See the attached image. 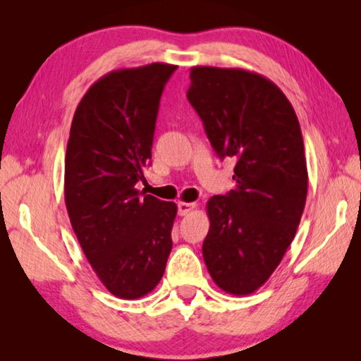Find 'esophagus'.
<instances>
[{"label":"esophagus","mask_w":361,"mask_h":361,"mask_svg":"<svg viewBox=\"0 0 361 361\" xmlns=\"http://www.w3.org/2000/svg\"><path fill=\"white\" fill-rule=\"evenodd\" d=\"M195 205L194 202H178V215L180 216H186L189 212L195 210Z\"/></svg>","instance_id":"obj_1"}]
</instances>
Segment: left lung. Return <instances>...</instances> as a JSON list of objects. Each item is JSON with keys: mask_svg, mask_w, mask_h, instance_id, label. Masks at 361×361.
Returning a JSON list of instances; mask_svg holds the SVG:
<instances>
[{"mask_svg": "<svg viewBox=\"0 0 361 361\" xmlns=\"http://www.w3.org/2000/svg\"><path fill=\"white\" fill-rule=\"evenodd\" d=\"M188 100L216 154L235 161V188L207 202L202 255L231 295H250L280 264L307 197L304 142L295 109L276 84L240 68L194 66Z\"/></svg>", "mask_w": 361, "mask_h": 361, "instance_id": "1", "label": "left lung"}]
</instances>
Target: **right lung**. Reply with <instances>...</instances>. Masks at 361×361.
<instances>
[{
  "mask_svg": "<svg viewBox=\"0 0 361 361\" xmlns=\"http://www.w3.org/2000/svg\"><path fill=\"white\" fill-rule=\"evenodd\" d=\"M176 65L108 73L73 116L65 156V204L85 258L109 293L148 295L172 250L176 205L137 191L149 164L162 90Z\"/></svg>",
  "mask_w": 361,
  "mask_h": 361,
  "instance_id": "add662e5",
  "label": "right lung"
}]
</instances>
